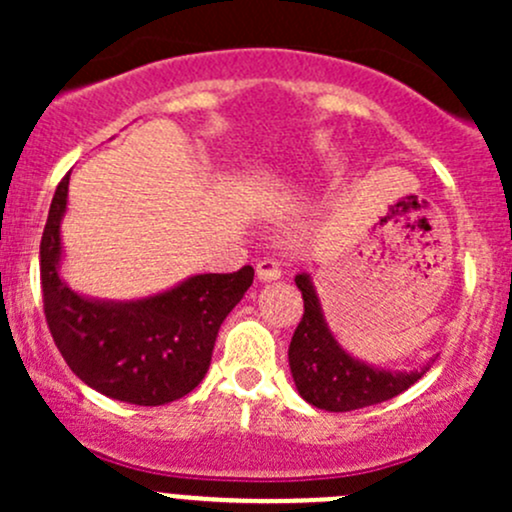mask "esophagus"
I'll return each mask as SVG.
<instances>
[{
	"mask_svg": "<svg viewBox=\"0 0 512 512\" xmlns=\"http://www.w3.org/2000/svg\"><path fill=\"white\" fill-rule=\"evenodd\" d=\"M282 277L280 265L275 260H260L257 262V280L260 282H275Z\"/></svg>",
	"mask_w": 512,
	"mask_h": 512,
	"instance_id": "34e87169",
	"label": "esophagus"
}]
</instances>
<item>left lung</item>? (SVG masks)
<instances>
[{
	"label": "left lung",
	"instance_id": "8db88e82",
	"mask_svg": "<svg viewBox=\"0 0 512 512\" xmlns=\"http://www.w3.org/2000/svg\"><path fill=\"white\" fill-rule=\"evenodd\" d=\"M294 282L302 292L304 314L289 342V371L307 404L324 411H356L381 404L414 386L433 364L431 359L421 369L391 371L349 354L329 329L312 275L299 272Z\"/></svg>",
	"mask_w": 512,
	"mask_h": 512
}]
</instances>
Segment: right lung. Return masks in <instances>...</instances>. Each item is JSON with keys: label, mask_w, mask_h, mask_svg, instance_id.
<instances>
[{"label": "right lung", "mask_w": 512, "mask_h": 512, "mask_svg": "<svg viewBox=\"0 0 512 512\" xmlns=\"http://www.w3.org/2000/svg\"><path fill=\"white\" fill-rule=\"evenodd\" d=\"M66 203L69 175L51 200L39 250L44 314L61 356L108 399L136 406L183 399L208 374L220 324L245 297L255 270L245 265L230 275H190L138 299L76 292L61 275Z\"/></svg>", "instance_id": "obj_1"}]
</instances>
